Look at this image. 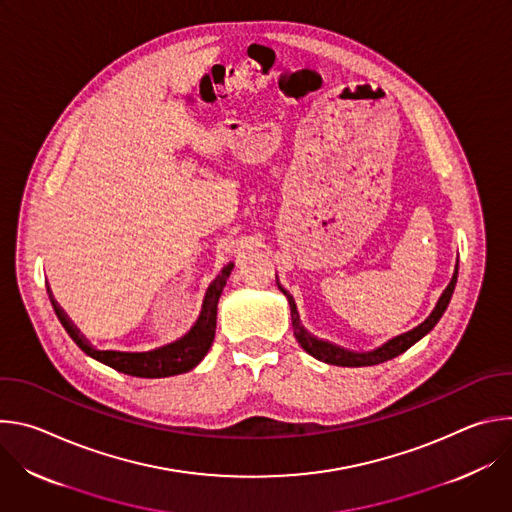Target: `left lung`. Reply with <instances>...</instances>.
Here are the masks:
<instances>
[{"instance_id":"obj_1","label":"left lung","mask_w":512,"mask_h":512,"mask_svg":"<svg viewBox=\"0 0 512 512\" xmlns=\"http://www.w3.org/2000/svg\"><path fill=\"white\" fill-rule=\"evenodd\" d=\"M456 279H458V267H456V273L450 281V285L444 289L442 298L437 300V306L433 308V312L429 314V318L425 322H421L417 328L389 340L387 344H383L381 348L377 350H371V352H350V350H344L340 346H334L330 342H324V340H318L314 338L312 334H308L304 330V326L300 324V318H298V310H296V304H294V298H291L285 289H281L287 302H289V308H291V328H294V334L298 338V342L302 344V348L312 354L314 358L322 360V362H328V364H338V367H373V364H381L385 360H391L395 356H399L401 352H405L409 346H413L417 340H421L429 330H433V326L440 322V318L444 316L450 300H452V294H454V287H456Z\"/></svg>"}]
</instances>
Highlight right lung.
Instances as JSON below:
<instances>
[{
    "label": "right lung",
    "instance_id": "right-lung-1",
    "mask_svg": "<svg viewBox=\"0 0 512 512\" xmlns=\"http://www.w3.org/2000/svg\"><path fill=\"white\" fill-rule=\"evenodd\" d=\"M231 269H233V263H229L221 271V275H218L212 281V285L208 287L204 304H202V314H200L198 322L194 324V328L184 338H180L168 346L156 348L152 352L97 350L79 334V330L75 326L68 322V318L56 306L54 300H52V308H54L60 324L68 332V336L75 340L77 346L91 358L107 364V367H111L119 373L139 377V379L174 377V375L192 371L196 364L204 358V354L208 352V348L214 340V330H216V304H218V298H221V294H223V287L227 285V277H229Z\"/></svg>",
    "mask_w": 512,
    "mask_h": 512
}]
</instances>
